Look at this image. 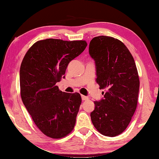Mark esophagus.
I'll return each mask as SVG.
<instances>
[{"label": "esophagus", "instance_id": "esophagus-1", "mask_svg": "<svg viewBox=\"0 0 159 159\" xmlns=\"http://www.w3.org/2000/svg\"><path fill=\"white\" fill-rule=\"evenodd\" d=\"M82 101H87V100L89 99V98H88L87 96H85L82 95Z\"/></svg>", "mask_w": 159, "mask_h": 159}]
</instances>
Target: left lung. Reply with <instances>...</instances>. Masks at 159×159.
<instances>
[{"label":"left lung","instance_id":"left-lung-1","mask_svg":"<svg viewBox=\"0 0 159 159\" xmlns=\"http://www.w3.org/2000/svg\"><path fill=\"white\" fill-rule=\"evenodd\" d=\"M89 52L95 61L96 82L101 89H106L103 98L94 101L91 121L102 135L115 137L126 130L137 107L138 70L132 54L118 39L93 38Z\"/></svg>","mask_w":159,"mask_h":159}]
</instances>
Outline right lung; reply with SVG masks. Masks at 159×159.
<instances>
[{"mask_svg": "<svg viewBox=\"0 0 159 159\" xmlns=\"http://www.w3.org/2000/svg\"><path fill=\"white\" fill-rule=\"evenodd\" d=\"M87 46L85 40L46 39L33 44L22 60L21 100L35 124L49 138H64L74 129L81 96L63 92L56 84L65 77L68 63Z\"/></svg>", "mask_w": 159, "mask_h": 159, "instance_id": "right-lung-1", "label": "right lung"}]
</instances>
